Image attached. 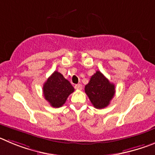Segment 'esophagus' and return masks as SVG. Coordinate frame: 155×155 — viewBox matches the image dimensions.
Returning <instances> with one entry per match:
<instances>
[{"label":"esophagus","mask_w":155,"mask_h":155,"mask_svg":"<svg viewBox=\"0 0 155 155\" xmlns=\"http://www.w3.org/2000/svg\"><path fill=\"white\" fill-rule=\"evenodd\" d=\"M75 88H76V90H81L82 89H83V86L81 84H76V86H75Z\"/></svg>","instance_id":"34e87169"}]
</instances>
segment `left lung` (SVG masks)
<instances>
[{
	"label": "left lung",
	"mask_w": 155,
	"mask_h": 155,
	"mask_svg": "<svg viewBox=\"0 0 155 155\" xmlns=\"http://www.w3.org/2000/svg\"><path fill=\"white\" fill-rule=\"evenodd\" d=\"M85 93L95 108L103 109L110 104L114 97L115 86L101 72L97 71L85 86Z\"/></svg>",
	"instance_id": "1"
}]
</instances>
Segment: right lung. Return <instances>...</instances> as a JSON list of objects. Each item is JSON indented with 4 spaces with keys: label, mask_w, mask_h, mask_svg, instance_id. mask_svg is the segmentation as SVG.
Segmentation results:
<instances>
[{
    "label": "right lung",
    "mask_w": 155,
    "mask_h": 155,
    "mask_svg": "<svg viewBox=\"0 0 155 155\" xmlns=\"http://www.w3.org/2000/svg\"><path fill=\"white\" fill-rule=\"evenodd\" d=\"M74 92V88L60 72H55L48 77L43 86L45 99L51 107L58 108L65 103L68 97Z\"/></svg>",
    "instance_id": "obj_1"
}]
</instances>
